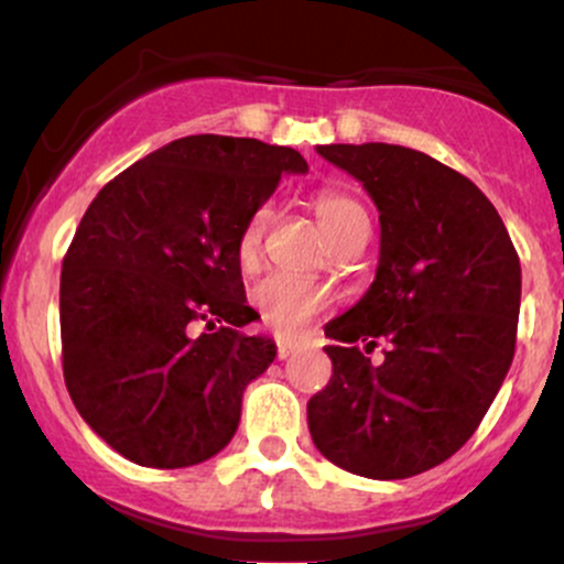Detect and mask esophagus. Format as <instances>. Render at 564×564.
Instances as JSON below:
<instances>
[{
  "instance_id": "34e87169",
  "label": "esophagus",
  "mask_w": 564,
  "mask_h": 564,
  "mask_svg": "<svg viewBox=\"0 0 564 564\" xmlns=\"http://www.w3.org/2000/svg\"><path fill=\"white\" fill-rule=\"evenodd\" d=\"M275 347H278V358L286 360V358H291V355L296 352V349H300V341L291 339V336H278Z\"/></svg>"
}]
</instances>
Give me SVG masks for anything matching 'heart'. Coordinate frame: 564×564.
I'll return each instance as SVG.
<instances>
[{
  "mask_svg": "<svg viewBox=\"0 0 564 564\" xmlns=\"http://www.w3.org/2000/svg\"><path fill=\"white\" fill-rule=\"evenodd\" d=\"M315 212H318L321 225L326 228L328 238H332L334 243L339 241L341 236H347L352 228L368 223V215L360 200H355L341 191H332V187L315 193ZM268 223V206H260V209L251 212L249 219H246L236 243L238 262H241L243 268L254 264L257 257H260V246ZM251 302L260 310L264 323H270L278 332H294V328H300L302 323H307L313 315H318L321 310L332 302V294H328L326 286L307 281V278L273 273L257 283L254 291H251Z\"/></svg>",
  "mask_w": 564,
  "mask_h": 564,
  "instance_id": "obj_1",
  "label": "heart"
}]
</instances>
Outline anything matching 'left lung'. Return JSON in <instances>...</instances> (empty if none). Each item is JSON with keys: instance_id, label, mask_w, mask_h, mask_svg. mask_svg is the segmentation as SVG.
Wrapping results in <instances>:
<instances>
[{"instance_id": "obj_1", "label": "left lung", "mask_w": 564, "mask_h": 564, "mask_svg": "<svg viewBox=\"0 0 564 564\" xmlns=\"http://www.w3.org/2000/svg\"><path fill=\"white\" fill-rule=\"evenodd\" d=\"M379 209V268L366 296L326 323L334 373L307 426L336 467L403 480L437 467L480 426L514 358L520 257L471 180L387 142L318 145ZM391 341L386 364L359 352Z\"/></svg>"}]
</instances>
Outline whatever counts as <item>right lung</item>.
Returning <instances> with one entry per match:
<instances>
[{
  "mask_svg": "<svg viewBox=\"0 0 564 564\" xmlns=\"http://www.w3.org/2000/svg\"><path fill=\"white\" fill-rule=\"evenodd\" d=\"M294 148L254 138H180L97 193L61 273L63 377L76 411L140 467L206 462L236 435L246 384L275 360L243 334L236 243Z\"/></svg>",
  "mask_w": 564,
  "mask_h": 564,
  "instance_id": "right-lung-1",
  "label": "right lung"
}]
</instances>
